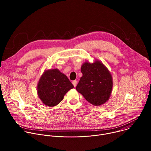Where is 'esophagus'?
Instances as JSON below:
<instances>
[{"mask_svg": "<svg viewBox=\"0 0 151 151\" xmlns=\"http://www.w3.org/2000/svg\"><path fill=\"white\" fill-rule=\"evenodd\" d=\"M72 83H73L74 87H76V85H77V81H73L72 82Z\"/></svg>", "mask_w": 151, "mask_h": 151, "instance_id": "34e87169", "label": "esophagus"}]
</instances>
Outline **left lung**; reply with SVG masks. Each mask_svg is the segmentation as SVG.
<instances>
[{"label": "left lung", "instance_id": "left-lung-1", "mask_svg": "<svg viewBox=\"0 0 151 151\" xmlns=\"http://www.w3.org/2000/svg\"><path fill=\"white\" fill-rule=\"evenodd\" d=\"M82 76L76 89L89 103L100 106L109 100L113 87L112 77L99 60L85 62L81 66Z\"/></svg>", "mask_w": 151, "mask_h": 151}]
</instances>
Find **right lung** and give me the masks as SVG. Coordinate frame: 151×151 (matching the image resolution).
Listing matches in <instances>:
<instances>
[{"mask_svg":"<svg viewBox=\"0 0 151 151\" xmlns=\"http://www.w3.org/2000/svg\"><path fill=\"white\" fill-rule=\"evenodd\" d=\"M73 87L68 77L58 69H50L45 70L39 79L37 94L45 105L53 107L59 104Z\"/></svg>","mask_w":151,"mask_h":151,"instance_id":"add662e5","label":"right lung"}]
</instances>
